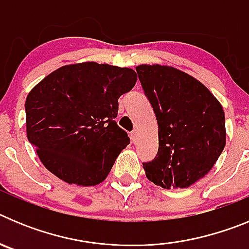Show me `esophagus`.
<instances>
[{
	"label": "esophagus",
	"mask_w": 249,
	"mask_h": 249,
	"mask_svg": "<svg viewBox=\"0 0 249 249\" xmlns=\"http://www.w3.org/2000/svg\"><path fill=\"white\" fill-rule=\"evenodd\" d=\"M129 137H131V141L133 142V143H137L138 141V132L137 129H133V131L131 132V135H129Z\"/></svg>",
	"instance_id": "1"
}]
</instances>
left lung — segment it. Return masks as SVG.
Listing matches in <instances>:
<instances>
[{
    "mask_svg": "<svg viewBox=\"0 0 249 249\" xmlns=\"http://www.w3.org/2000/svg\"><path fill=\"white\" fill-rule=\"evenodd\" d=\"M158 123V152L143 168L162 188H187L212 169L226 146L224 112L199 81L173 67L136 68Z\"/></svg>",
    "mask_w": 249,
    "mask_h": 249,
    "instance_id": "obj_1",
    "label": "left lung"
}]
</instances>
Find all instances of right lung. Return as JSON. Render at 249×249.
<instances>
[{"label":"right lung","instance_id":"add662e5","mask_svg":"<svg viewBox=\"0 0 249 249\" xmlns=\"http://www.w3.org/2000/svg\"><path fill=\"white\" fill-rule=\"evenodd\" d=\"M136 81L131 68L96 62L63 66L43 78L25 105L28 141L43 166L67 183L105 181L129 144L114 118L118 98Z\"/></svg>","mask_w":249,"mask_h":249}]
</instances>
